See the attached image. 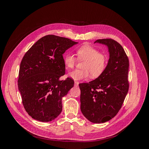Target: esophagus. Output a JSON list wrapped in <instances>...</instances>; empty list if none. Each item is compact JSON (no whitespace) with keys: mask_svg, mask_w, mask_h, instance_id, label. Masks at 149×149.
Instances as JSON below:
<instances>
[{"mask_svg":"<svg viewBox=\"0 0 149 149\" xmlns=\"http://www.w3.org/2000/svg\"><path fill=\"white\" fill-rule=\"evenodd\" d=\"M78 84H79V83L78 81H74V86H78Z\"/></svg>","mask_w":149,"mask_h":149,"instance_id":"esophagus-1","label":"esophagus"}]
</instances>
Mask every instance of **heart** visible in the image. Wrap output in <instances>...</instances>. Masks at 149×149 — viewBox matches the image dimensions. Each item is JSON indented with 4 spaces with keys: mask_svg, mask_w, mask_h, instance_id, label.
Here are the masks:
<instances>
[{
    "mask_svg": "<svg viewBox=\"0 0 149 149\" xmlns=\"http://www.w3.org/2000/svg\"><path fill=\"white\" fill-rule=\"evenodd\" d=\"M76 55L78 60L84 62L82 70H76L68 74L74 80L87 79L90 74L92 78H97L106 69L107 57L95 47L84 45L76 49ZM63 61L67 69H73L76 63V58L72 54L68 53L64 56Z\"/></svg>",
    "mask_w": 149,
    "mask_h": 149,
    "instance_id": "1",
    "label": "heart"
}]
</instances>
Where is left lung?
Masks as SVG:
<instances>
[{
  "label": "left lung",
  "instance_id": "left-lung-1",
  "mask_svg": "<svg viewBox=\"0 0 149 149\" xmlns=\"http://www.w3.org/2000/svg\"><path fill=\"white\" fill-rule=\"evenodd\" d=\"M104 44L109 59L103 73L89 83H79L81 111L93 123H104L118 113L127 95L129 58L120 45L111 38L97 40Z\"/></svg>",
  "mask_w": 149,
  "mask_h": 149
}]
</instances>
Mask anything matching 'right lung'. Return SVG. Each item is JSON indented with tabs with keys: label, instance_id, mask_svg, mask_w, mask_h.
Returning <instances> with one entry per match:
<instances>
[{
	"label": "right lung",
	"instance_id": "obj_1",
	"mask_svg": "<svg viewBox=\"0 0 149 149\" xmlns=\"http://www.w3.org/2000/svg\"><path fill=\"white\" fill-rule=\"evenodd\" d=\"M78 43L54 35L39 39L20 63L18 88L25 111L42 122L55 119L62 111V97L73 87L74 80L59 78L65 74L63 54Z\"/></svg>",
	"mask_w": 149,
	"mask_h": 149
}]
</instances>
